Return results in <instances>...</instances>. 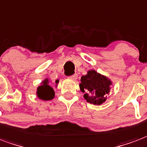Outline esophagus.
Returning a JSON list of instances; mask_svg holds the SVG:
<instances>
[{
  "label": "esophagus",
  "mask_w": 147,
  "mask_h": 147,
  "mask_svg": "<svg viewBox=\"0 0 147 147\" xmlns=\"http://www.w3.org/2000/svg\"><path fill=\"white\" fill-rule=\"evenodd\" d=\"M69 79H71V80H76L78 79V75L77 74H74L73 76H71L69 77Z\"/></svg>",
  "instance_id": "1"
}]
</instances>
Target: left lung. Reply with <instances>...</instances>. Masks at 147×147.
<instances>
[{
  "label": "left lung",
  "mask_w": 147,
  "mask_h": 147,
  "mask_svg": "<svg viewBox=\"0 0 147 147\" xmlns=\"http://www.w3.org/2000/svg\"><path fill=\"white\" fill-rule=\"evenodd\" d=\"M111 80L95 70H90L81 77L80 90L84 93V98L88 103L100 105L107 100L110 93Z\"/></svg>",
  "instance_id": "1"
}]
</instances>
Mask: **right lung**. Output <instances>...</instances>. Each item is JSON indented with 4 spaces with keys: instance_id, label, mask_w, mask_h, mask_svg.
Instances as JSON below:
<instances>
[{
    "instance_id": "obj_1",
    "label": "right lung",
    "mask_w": 147,
    "mask_h": 147,
    "mask_svg": "<svg viewBox=\"0 0 147 147\" xmlns=\"http://www.w3.org/2000/svg\"><path fill=\"white\" fill-rule=\"evenodd\" d=\"M56 84L58 83V81L56 80ZM54 90L52 88L51 82H50L47 78L45 79L40 83L36 90V96L40 100H51L54 97Z\"/></svg>"
}]
</instances>
